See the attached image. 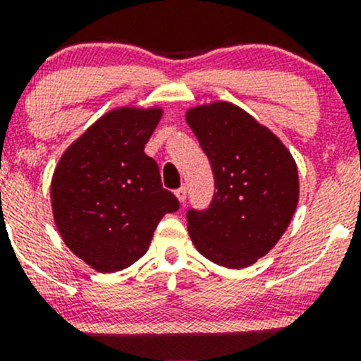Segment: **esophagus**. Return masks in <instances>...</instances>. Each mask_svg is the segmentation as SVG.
<instances>
[{
    "mask_svg": "<svg viewBox=\"0 0 361 361\" xmlns=\"http://www.w3.org/2000/svg\"><path fill=\"white\" fill-rule=\"evenodd\" d=\"M176 196H177V200L180 201V203H184L185 197H188V189H185V185H182V188L177 189Z\"/></svg>",
    "mask_w": 361,
    "mask_h": 361,
    "instance_id": "obj_1",
    "label": "esophagus"
}]
</instances>
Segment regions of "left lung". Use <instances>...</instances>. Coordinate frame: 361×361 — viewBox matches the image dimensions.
I'll list each match as a JSON object with an SVG mask.
<instances>
[{
    "label": "left lung",
    "instance_id": "left-lung-1",
    "mask_svg": "<svg viewBox=\"0 0 361 361\" xmlns=\"http://www.w3.org/2000/svg\"><path fill=\"white\" fill-rule=\"evenodd\" d=\"M185 120L216 189L207 210L188 212L191 241L216 265L246 269L272 250L296 212V161L272 130L232 103L189 108Z\"/></svg>",
    "mask_w": 361,
    "mask_h": 361
}]
</instances>
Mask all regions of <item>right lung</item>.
Listing matches in <instances>:
<instances>
[{
    "label": "right lung",
    "mask_w": 361,
    "mask_h": 361,
    "mask_svg": "<svg viewBox=\"0 0 361 361\" xmlns=\"http://www.w3.org/2000/svg\"><path fill=\"white\" fill-rule=\"evenodd\" d=\"M161 108L122 106L72 142L51 179L58 232L75 257L98 272L127 269L148 251L153 232L179 201L161 188L145 145Z\"/></svg>",
    "instance_id": "1"
}]
</instances>
